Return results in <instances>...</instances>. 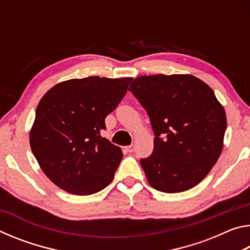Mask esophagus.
<instances>
[{
    "instance_id": "esophagus-1",
    "label": "esophagus",
    "mask_w": 250,
    "mask_h": 250,
    "mask_svg": "<svg viewBox=\"0 0 250 250\" xmlns=\"http://www.w3.org/2000/svg\"><path fill=\"white\" fill-rule=\"evenodd\" d=\"M125 149H126V151L130 152V153H132V152H133L134 149H135V146H134V145H130V146H126Z\"/></svg>"
}]
</instances>
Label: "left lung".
<instances>
[{
  "instance_id": "obj_1",
  "label": "left lung",
  "mask_w": 250,
  "mask_h": 250,
  "mask_svg": "<svg viewBox=\"0 0 250 250\" xmlns=\"http://www.w3.org/2000/svg\"><path fill=\"white\" fill-rule=\"evenodd\" d=\"M129 90L150 118L153 152L141 159L152 188L184 192L208 174L223 149L226 113L214 91L191 75L135 78Z\"/></svg>"
}]
</instances>
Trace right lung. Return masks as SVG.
<instances>
[{
	"label": "right lung",
	"mask_w": 250,
	"mask_h": 250,
	"mask_svg": "<svg viewBox=\"0 0 250 250\" xmlns=\"http://www.w3.org/2000/svg\"><path fill=\"white\" fill-rule=\"evenodd\" d=\"M131 80L70 79L41 99L29 143L41 168L58 188L75 195H90L112 181L122 151L100 132Z\"/></svg>",
	"instance_id": "right-lung-1"
}]
</instances>
